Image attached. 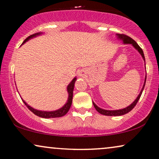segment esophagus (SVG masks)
<instances>
[{"label":"esophagus","mask_w":159,"mask_h":159,"mask_svg":"<svg viewBox=\"0 0 159 159\" xmlns=\"http://www.w3.org/2000/svg\"><path fill=\"white\" fill-rule=\"evenodd\" d=\"M80 76H82V75H80Z\"/></svg>","instance_id":"obj_1"}]
</instances>
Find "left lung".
Masks as SVG:
<instances>
[{"label":"left lung","mask_w":159,"mask_h":159,"mask_svg":"<svg viewBox=\"0 0 159 159\" xmlns=\"http://www.w3.org/2000/svg\"><path fill=\"white\" fill-rule=\"evenodd\" d=\"M117 37H118L119 39H120L123 41V43H125V44H132L133 45V47L135 48L137 51H138L139 53L141 56H142V57L143 59L145 60V56H144V53H143V51L141 48L139 46L138 43H137L135 41H134L133 39H132L130 37L126 35V34H116ZM145 81H146V77H145V82H144V84H143V87L142 88V90H141L140 94L138 95V96L137 97V98L135 99V101H134L133 103H132L131 105H129V106H127V107H126L125 108H123V109H119V110H105V109H102V108H99L98 106H96V104H95L94 102H93V106H94V107L95 108V109L98 112H99L100 114H103V115H105V116H121V115H124V114H127L128 112H129L130 111L132 110L134 108V106H136L137 103H138L139 99H140V98L141 96V95H142V93L143 91V89L145 88Z\"/></svg>","instance_id":"left-lung-1"}]
</instances>
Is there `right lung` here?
I'll return each mask as SVG.
<instances>
[{"mask_svg":"<svg viewBox=\"0 0 159 159\" xmlns=\"http://www.w3.org/2000/svg\"><path fill=\"white\" fill-rule=\"evenodd\" d=\"M40 34H42L41 32H39V33H35L34 34H32L27 38L24 41L23 43H25L27 42V40H29L30 39H31L32 38H34V37L40 35ZM77 80V78L75 77L72 80L70 83L69 84L68 87H67V92H68L69 94V97H68V100H67L66 103L65 105L63 106L62 108H59V109L56 110V111H39V110H36L34 108H32L31 106H30L28 104L26 103V102L24 101L22 99V101L24 102V103L27 106V107L29 108V109L34 114L37 116L42 117V118H45V119H48V118H56V117H61L63 116H64L65 114H66V113L69 111V108H70L71 103H72V98H73V90H74V87H75V81Z\"/></svg>","mask_w":159,"mask_h":159,"instance_id":"obj_1","label":"right lung"}]
</instances>
